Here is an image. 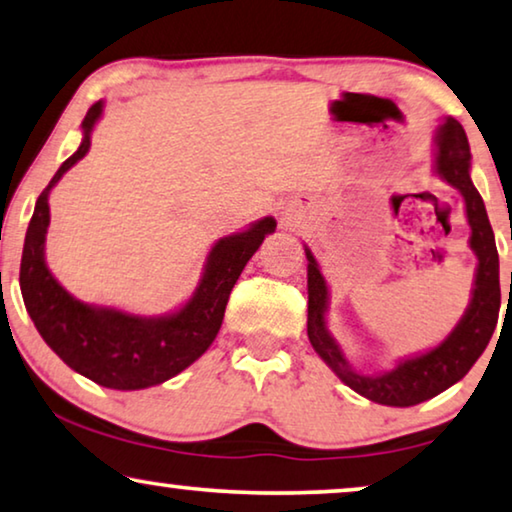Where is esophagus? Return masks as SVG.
Instances as JSON below:
<instances>
[{
	"label": "esophagus",
	"instance_id": "esophagus-1",
	"mask_svg": "<svg viewBox=\"0 0 512 512\" xmlns=\"http://www.w3.org/2000/svg\"><path fill=\"white\" fill-rule=\"evenodd\" d=\"M280 227H283V229L294 227V215H292V213H283V215H280Z\"/></svg>",
	"mask_w": 512,
	"mask_h": 512
}]
</instances>
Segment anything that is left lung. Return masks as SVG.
<instances>
[{"label": "left lung", "instance_id": "1", "mask_svg": "<svg viewBox=\"0 0 512 512\" xmlns=\"http://www.w3.org/2000/svg\"><path fill=\"white\" fill-rule=\"evenodd\" d=\"M434 171L445 183L457 187L464 197L466 220L471 227L469 246L478 257L473 292L457 327L436 348L422 355L401 359L390 371L364 376L345 359L341 345L327 329L329 287L308 248V338L315 352L350 390L383 406L408 408L441 394L462 380L492 338L501 308L499 253L489 225L485 201L471 181V148L464 127L455 118H445L434 134Z\"/></svg>", "mask_w": 512, "mask_h": 512}]
</instances>
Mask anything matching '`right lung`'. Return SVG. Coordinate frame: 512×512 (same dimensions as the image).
Returning <instances> with one entry per match:
<instances>
[{
    "label": "right lung",
    "mask_w": 512,
    "mask_h": 512,
    "mask_svg": "<svg viewBox=\"0 0 512 512\" xmlns=\"http://www.w3.org/2000/svg\"><path fill=\"white\" fill-rule=\"evenodd\" d=\"M102 113L104 102L90 106L81 125V146L62 162L39 194L20 259V292L34 327L64 364L111 390H146L178 376L215 341L232 287L248 259L262 246L264 236L276 229V220L262 218L243 232L215 243L206 257L197 290L174 313L143 318L76 299L57 283L46 264L48 194L78 160L88 155L90 134Z\"/></svg>",
    "instance_id": "obj_1"
}]
</instances>
